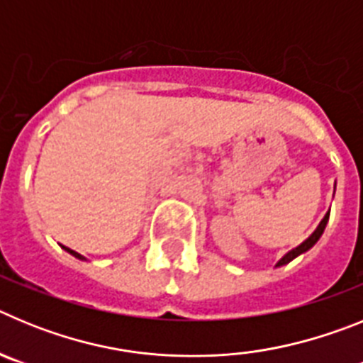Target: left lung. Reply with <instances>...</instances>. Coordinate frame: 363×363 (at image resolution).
I'll return each mask as SVG.
<instances>
[{
    "label": "left lung",
    "instance_id": "1",
    "mask_svg": "<svg viewBox=\"0 0 363 363\" xmlns=\"http://www.w3.org/2000/svg\"><path fill=\"white\" fill-rule=\"evenodd\" d=\"M335 189H336V184H335ZM329 213H331V209L327 211V213H325V216L322 218V221H320V223H318V227H316V229H314V233L311 234L309 238H307V240H303V242H301L300 245H298V247H294V249H291L289 252H285V255L281 256L280 259H278V264L274 265V267H281V265H287V264H289V262H293L294 258H298V256H300V255H303V252H307V251H309L311 247H314V243H316V242H318L320 238H322L323 230H325L327 221H329Z\"/></svg>",
    "mask_w": 363,
    "mask_h": 363
}]
</instances>
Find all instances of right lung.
I'll return each mask as SVG.
<instances>
[{
    "label": "right lung",
    "mask_w": 363,
    "mask_h": 363,
    "mask_svg": "<svg viewBox=\"0 0 363 363\" xmlns=\"http://www.w3.org/2000/svg\"><path fill=\"white\" fill-rule=\"evenodd\" d=\"M62 249H63V251H67V252H69V255H72L74 258H78V259H86L85 256H83V255H79V252H76V251H72V249H69V247L62 245Z\"/></svg>",
    "instance_id": "1"
}]
</instances>
